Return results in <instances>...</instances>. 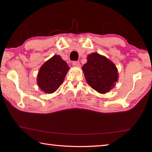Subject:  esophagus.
I'll list each match as a JSON object with an SVG mask.
<instances>
[{
	"mask_svg": "<svg viewBox=\"0 0 152 152\" xmlns=\"http://www.w3.org/2000/svg\"><path fill=\"white\" fill-rule=\"evenodd\" d=\"M72 65L74 66H80V62H78V61H73L72 62Z\"/></svg>",
	"mask_w": 152,
	"mask_h": 152,
	"instance_id": "obj_1",
	"label": "esophagus"
}]
</instances>
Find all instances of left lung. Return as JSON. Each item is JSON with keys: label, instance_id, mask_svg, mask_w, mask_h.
<instances>
[{"label": "left lung", "instance_id": "left-lung-1", "mask_svg": "<svg viewBox=\"0 0 152 152\" xmlns=\"http://www.w3.org/2000/svg\"><path fill=\"white\" fill-rule=\"evenodd\" d=\"M82 69L87 83L101 94L107 93L114 88L119 78L116 66L97 53L88 56L87 62Z\"/></svg>", "mask_w": 152, "mask_h": 152}]
</instances>
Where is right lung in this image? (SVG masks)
I'll use <instances>...</instances> for the list:
<instances>
[{
    "label": "right lung",
    "instance_id": "right-lung-1",
    "mask_svg": "<svg viewBox=\"0 0 152 152\" xmlns=\"http://www.w3.org/2000/svg\"><path fill=\"white\" fill-rule=\"evenodd\" d=\"M69 69L60 56H53L40 68L37 78L38 86L45 93H53L63 83Z\"/></svg>",
    "mask_w": 152,
    "mask_h": 152
}]
</instances>
